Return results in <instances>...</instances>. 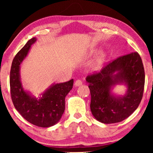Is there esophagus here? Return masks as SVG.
Segmentation results:
<instances>
[{
	"mask_svg": "<svg viewBox=\"0 0 153 153\" xmlns=\"http://www.w3.org/2000/svg\"><path fill=\"white\" fill-rule=\"evenodd\" d=\"M81 84H82V81H81L80 79H77V80L75 81L74 82L75 86H79V85H81Z\"/></svg>",
	"mask_w": 153,
	"mask_h": 153,
	"instance_id": "1",
	"label": "esophagus"
}]
</instances>
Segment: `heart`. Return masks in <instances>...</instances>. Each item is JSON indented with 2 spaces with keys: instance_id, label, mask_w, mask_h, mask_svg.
<instances>
[{
  "instance_id": "b5f03b06",
  "label": "heart",
  "mask_w": 153,
  "mask_h": 153,
  "mask_svg": "<svg viewBox=\"0 0 153 153\" xmlns=\"http://www.w3.org/2000/svg\"><path fill=\"white\" fill-rule=\"evenodd\" d=\"M98 52H99V51H97V50H95V51H92V53H93V54H95V53H97ZM106 58V54H104V53L102 54V55L100 56L99 58H98L97 60V65H102V63H103V62L104 61V60H105Z\"/></svg>"
}]
</instances>
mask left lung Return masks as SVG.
Returning a JSON list of instances; mask_svg holds the SVG:
<instances>
[{
	"label": "left lung",
	"instance_id": "1",
	"mask_svg": "<svg viewBox=\"0 0 153 153\" xmlns=\"http://www.w3.org/2000/svg\"><path fill=\"white\" fill-rule=\"evenodd\" d=\"M86 81L93 116L105 124L121 122L137 109L143 97L145 72L141 56L137 52L120 56L100 72L87 76ZM118 83L127 85L124 96L116 97L110 93L111 88Z\"/></svg>",
	"mask_w": 153,
	"mask_h": 153
}]
</instances>
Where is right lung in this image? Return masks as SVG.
<instances>
[{"mask_svg":"<svg viewBox=\"0 0 153 153\" xmlns=\"http://www.w3.org/2000/svg\"><path fill=\"white\" fill-rule=\"evenodd\" d=\"M36 39L35 37L29 39L12 60L10 76V93L14 107L23 118L36 126L49 127L61 118L65 108V99L72 88L74 80L51 85L39 99L33 97L24 91L20 81V65Z\"/></svg>","mask_w":153,"mask_h":153,"instance_id":"right-lung-1","label":"right lung"}]
</instances>
